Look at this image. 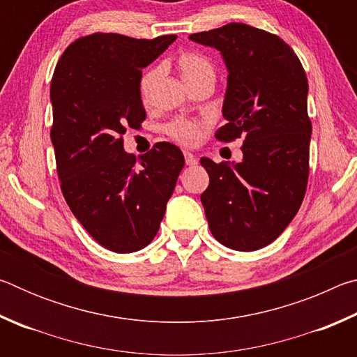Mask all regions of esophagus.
Instances as JSON below:
<instances>
[{
	"label": "esophagus",
	"mask_w": 357,
	"mask_h": 357,
	"mask_svg": "<svg viewBox=\"0 0 357 357\" xmlns=\"http://www.w3.org/2000/svg\"><path fill=\"white\" fill-rule=\"evenodd\" d=\"M184 159H185V165H189V167L197 165V157L192 153H189V151H185L184 153Z\"/></svg>",
	"instance_id": "esophagus-1"
}]
</instances>
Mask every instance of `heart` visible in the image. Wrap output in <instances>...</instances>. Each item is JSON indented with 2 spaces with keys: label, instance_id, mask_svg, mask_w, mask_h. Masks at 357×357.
<instances>
[{
  "label": "heart",
  "instance_id": "heart-1",
  "mask_svg": "<svg viewBox=\"0 0 357 357\" xmlns=\"http://www.w3.org/2000/svg\"><path fill=\"white\" fill-rule=\"evenodd\" d=\"M178 68L181 70L184 82L189 83L197 80L202 77H215L214 64L209 61L206 56L200 55V53L189 52L181 55L178 59ZM160 77V69L153 68L144 72L140 78V96L143 100H148L151 91H153L154 84L157 83ZM167 134L170 135L173 140H176L183 144H193L200 138V124L197 121L178 118L172 121L167 126Z\"/></svg>",
  "mask_w": 357,
  "mask_h": 357
}]
</instances>
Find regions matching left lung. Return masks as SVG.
<instances>
[{
	"label": "left lung",
	"mask_w": 357,
	"mask_h": 357,
	"mask_svg": "<svg viewBox=\"0 0 357 357\" xmlns=\"http://www.w3.org/2000/svg\"><path fill=\"white\" fill-rule=\"evenodd\" d=\"M220 52L228 69L220 142L244 137L239 164L202 157L209 174L202 193L213 236L252 252L280 236L304 200L312 123L309 83L293 48L279 36L245 23L190 34Z\"/></svg>",
	"instance_id": "left-lung-1"
}]
</instances>
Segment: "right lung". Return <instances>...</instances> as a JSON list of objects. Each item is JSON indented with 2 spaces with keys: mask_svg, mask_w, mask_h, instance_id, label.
Here are the masks:
<instances>
[{
  "mask_svg": "<svg viewBox=\"0 0 357 357\" xmlns=\"http://www.w3.org/2000/svg\"><path fill=\"white\" fill-rule=\"evenodd\" d=\"M174 39L83 36L66 48L53 72L50 137L61 192L96 243L116 253L142 250L154 239L184 167L172 143H155L140 167L123 143L126 129H138L146 118L142 69Z\"/></svg>",
  "mask_w": 357,
  "mask_h": 357,
  "instance_id": "1",
  "label": "right lung"
}]
</instances>
